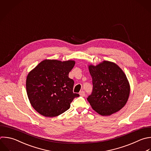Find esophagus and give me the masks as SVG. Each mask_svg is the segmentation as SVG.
Returning a JSON list of instances; mask_svg holds the SVG:
<instances>
[{"label":"esophagus","mask_w":151,"mask_h":151,"mask_svg":"<svg viewBox=\"0 0 151 151\" xmlns=\"http://www.w3.org/2000/svg\"><path fill=\"white\" fill-rule=\"evenodd\" d=\"M80 95L81 96H82V97H84V96H85V91H83V90H82V91H81L80 92Z\"/></svg>","instance_id":"34e87169"}]
</instances>
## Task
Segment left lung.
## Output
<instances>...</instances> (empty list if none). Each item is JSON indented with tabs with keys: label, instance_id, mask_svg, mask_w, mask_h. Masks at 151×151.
<instances>
[{
	"label": "left lung",
	"instance_id": "8db88e82",
	"mask_svg": "<svg viewBox=\"0 0 151 151\" xmlns=\"http://www.w3.org/2000/svg\"><path fill=\"white\" fill-rule=\"evenodd\" d=\"M88 70L92 77L93 91L87 100L93 109L102 116H110L126 104L130 85L123 70L115 63L104 61Z\"/></svg>",
	"mask_w": 151,
	"mask_h": 151
}]
</instances>
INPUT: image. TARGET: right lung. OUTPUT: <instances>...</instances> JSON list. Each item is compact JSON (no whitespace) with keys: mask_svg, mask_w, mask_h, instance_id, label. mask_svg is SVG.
Segmentation results:
<instances>
[{"mask_svg":"<svg viewBox=\"0 0 151 151\" xmlns=\"http://www.w3.org/2000/svg\"><path fill=\"white\" fill-rule=\"evenodd\" d=\"M75 61L45 60L31 71L27 77L26 88L34 109L45 117L57 116L70 107L75 97L74 80L68 74Z\"/></svg>","mask_w":151,"mask_h":151,"instance_id":"1","label":"right lung"}]
</instances>
